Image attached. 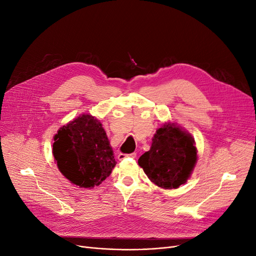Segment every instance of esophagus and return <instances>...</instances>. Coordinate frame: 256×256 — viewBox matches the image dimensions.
Wrapping results in <instances>:
<instances>
[{
    "instance_id": "1",
    "label": "esophagus",
    "mask_w": 256,
    "mask_h": 256,
    "mask_svg": "<svg viewBox=\"0 0 256 256\" xmlns=\"http://www.w3.org/2000/svg\"><path fill=\"white\" fill-rule=\"evenodd\" d=\"M137 157V154L136 152H132V154H118V160L119 161H122L124 160L126 158H132V159H135Z\"/></svg>"
}]
</instances>
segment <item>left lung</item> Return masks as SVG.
Wrapping results in <instances>:
<instances>
[{"label":"left lung","mask_w":256,"mask_h":256,"mask_svg":"<svg viewBox=\"0 0 256 256\" xmlns=\"http://www.w3.org/2000/svg\"><path fill=\"white\" fill-rule=\"evenodd\" d=\"M196 161L194 137L168 121L156 130L150 150L141 156L138 164L154 185L163 190H176L190 179Z\"/></svg>","instance_id":"left-lung-1"}]
</instances>
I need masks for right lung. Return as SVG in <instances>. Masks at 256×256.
I'll return each mask as SVG.
<instances>
[{
  "mask_svg": "<svg viewBox=\"0 0 256 256\" xmlns=\"http://www.w3.org/2000/svg\"><path fill=\"white\" fill-rule=\"evenodd\" d=\"M52 154L62 174L80 188L102 184L116 165L113 148L102 122L82 114L53 137Z\"/></svg>",
  "mask_w": 256,
  "mask_h": 256,
  "instance_id": "add662e5",
  "label": "right lung"
}]
</instances>
